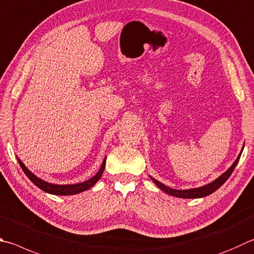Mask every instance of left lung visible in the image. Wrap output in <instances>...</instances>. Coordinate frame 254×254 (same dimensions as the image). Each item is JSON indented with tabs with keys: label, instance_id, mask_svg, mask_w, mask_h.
I'll return each mask as SVG.
<instances>
[{
	"label": "left lung",
	"instance_id": "8db88e82",
	"mask_svg": "<svg viewBox=\"0 0 254 254\" xmlns=\"http://www.w3.org/2000/svg\"><path fill=\"white\" fill-rule=\"evenodd\" d=\"M243 147H244V145L242 146V150H241V152H240V154L238 155L237 160L234 161L233 164L227 170V171H225L223 174H221L218 179L214 180V181H212L209 184H205V186H203V187L188 189V190H175V189H171L167 186H164L163 183H161L160 181L155 180L154 178H152V177H150V178L152 181H153L156 186L161 189V190L164 191L165 193H168V194H170V195L175 196V197H182V199H197V197H203L206 195H210L211 193H213L214 191L218 190V189L230 178V175L232 174L234 168H236V165L239 162L240 156H241V154H242Z\"/></svg>",
	"mask_w": 254,
	"mask_h": 254
}]
</instances>
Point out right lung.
Wrapping results in <instances>:
<instances>
[{
	"label": "right lung",
	"instance_id": "right-lung-1",
	"mask_svg": "<svg viewBox=\"0 0 254 254\" xmlns=\"http://www.w3.org/2000/svg\"><path fill=\"white\" fill-rule=\"evenodd\" d=\"M105 160H107V158H104L102 165H101L98 173H96L93 178L86 180L84 182L76 183V184H54V183H49L47 181H44V180L36 177V175L32 173L30 170L25 167L24 163L17 158L18 164H20V167L22 168L23 172L25 173L26 177L29 178L36 187L40 188L41 190H43L44 192L50 193V194H54V195H73V194H77V193H81L83 191L89 190V189L93 187L94 184L101 179V177H102L104 168H105Z\"/></svg>",
	"mask_w": 254,
	"mask_h": 254
}]
</instances>
